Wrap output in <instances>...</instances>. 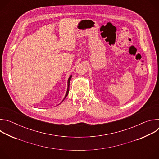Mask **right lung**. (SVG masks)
Instances as JSON below:
<instances>
[{
  "instance_id": "1",
  "label": "right lung",
  "mask_w": 159,
  "mask_h": 159,
  "mask_svg": "<svg viewBox=\"0 0 159 159\" xmlns=\"http://www.w3.org/2000/svg\"><path fill=\"white\" fill-rule=\"evenodd\" d=\"M71 78H72V75H70V77H69V79H68V87H67V90H66V94H65V98H63V101H61V102H63V101H64V99L66 98V97L67 96V95H68V94H69V85H70V80H71Z\"/></svg>"
}]
</instances>
